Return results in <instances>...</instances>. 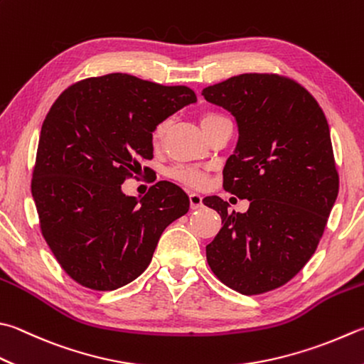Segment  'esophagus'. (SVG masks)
<instances>
[{
  "label": "esophagus",
  "mask_w": 364,
  "mask_h": 364,
  "mask_svg": "<svg viewBox=\"0 0 364 364\" xmlns=\"http://www.w3.org/2000/svg\"><path fill=\"white\" fill-rule=\"evenodd\" d=\"M188 198H190V208L193 210L200 209L203 205V196L200 193H190Z\"/></svg>",
  "instance_id": "obj_1"
}]
</instances>
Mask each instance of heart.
<instances>
[{"label": "heart", "mask_w": 364, "mask_h": 364, "mask_svg": "<svg viewBox=\"0 0 364 364\" xmlns=\"http://www.w3.org/2000/svg\"><path fill=\"white\" fill-rule=\"evenodd\" d=\"M222 120H228V119L223 117L222 114L208 112L201 117V127H203V129H208L209 127L215 125V123L222 122ZM168 127H169V120H163L155 127L154 133H152L154 144H159L163 139V136H164V133H166ZM169 174H171V177H173V179L179 181L185 185H188V187H201V185L205 182V173H203V171L196 169V168L177 166V168L171 171Z\"/></svg>", "instance_id": "1"}]
</instances>
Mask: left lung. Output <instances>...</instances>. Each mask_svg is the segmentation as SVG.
Segmentation results:
<instances>
[{
  "label": "left lung",
  "mask_w": 364,
  "mask_h": 364,
  "mask_svg": "<svg viewBox=\"0 0 364 364\" xmlns=\"http://www.w3.org/2000/svg\"><path fill=\"white\" fill-rule=\"evenodd\" d=\"M203 97L236 119L223 187L250 201L241 214L228 212L222 198H204L222 217L205 247L208 263L239 293L274 290L309 262L338 198L330 127L312 95L277 74L235 75L205 87Z\"/></svg>",
  "instance_id": "8db88e82"
}]
</instances>
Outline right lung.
I'll return each instance as SVG.
<instances>
[{"label": "right lung", "mask_w": 364, "mask_h": 364, "mask_svg": "<svg viewBox=\"0 0 364 364\" xmlns=\"http://www.w3.org/2000/svg\"><path fill=\"white\" fill-rule=\"evenodd\" d=\"M195 102L188 87L114 73L77 82L52 105L31 195L46 242L77 284L107 291L133 282L164 228L188 212L176 183H155L142 200L127 196L122 183L154 159L155 127Z\"/></svg>", "instance_id": "1"}]
</instances>
